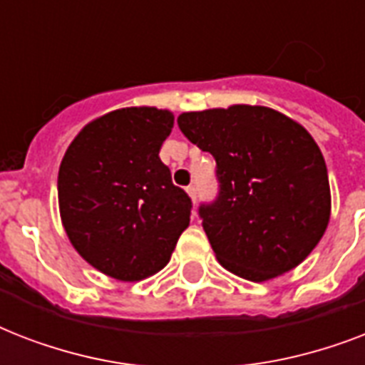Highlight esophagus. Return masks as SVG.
<instances>
[{
    "label": "esophagus",
    "instance_id": "esophagus-1",
    "mask_svg": "<svg viewBox=\"0 0 365 365\" xmlns=\"http://www.w3.org/2000/svg\"><path fill=\"white\" fill-rule=\"evenodd\" d=\"M185 191H187V195L195 202V199H197V189H195V185H189V187H185Z\"/></svg>",
    "mask_w": 365,
    "mask_h": 365
}]
</instances>
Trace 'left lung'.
I'll list each match as a JSON object with an SVG mask.
<instances>
[{
  "mask_svg": "<svg viewBox=\"0 0 365 365\" xmlns=\"http://www.w3.org/2000/svg\"><path fill=\"white\" fill-rule=\"evenodd\" d=\"M178 125L216 159L220 197L199 214L222 267L265 282L299 265L331 214L328 168L305 126L246 104L185 111Z\"/></svg>",
  "mask_w": 365,
  "mask_h": 365,
  "instance_id": "left-lung-1",
  "label": "left lung"
}]
</instances>
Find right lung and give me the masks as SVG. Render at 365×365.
Instances as JSON below:
<instances>
[{"mask_svg": "<svg viewBox=\"0 0 365 365\" xmlns=\"http://www.w3.org/2000/svg\"><path fill=\"white\" fill-rule=\"evenodd\" d=\"M174 115L123 108L81 128L60 163V220L88 265L138 282L170 261L189 227L191 199L159 159Z\"/></svg>", "mask_w": 365, "mask_h": 365, "instance_id": "obj_1", "label": "right lung"}]
</instances>
